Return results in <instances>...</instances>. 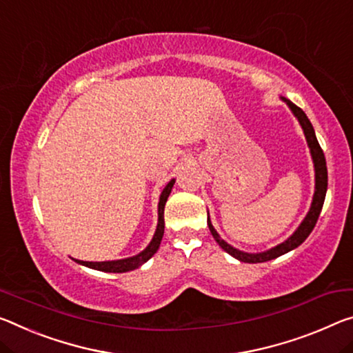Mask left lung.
<instances>
[{"instance_id": "obj_1", "label": "left lung", "mask_w": 353, "mask_h": 353, "mask_svg": "<svg viewBox=\"0 0 353 353\" xmlns=\"http://www.w3.org/2000/svg\"><path fill=\"white\" fill-rule=\"evenodd\" d=\"M281 100L289 106V110L292 111V114L297 117L299 124L301 125V128H303L307 148H310V152H311L312 163H314V194H312L310 210H307V214L303 218V221H301L300 226L295 229L292 236L288 237L284 242H281L279 245H276V247L265 250V251H261V253H247V251L234 248L232 245H229L226 240H223L220 237V234L215 231L214 225H212L210 218H207V225H209L212 236H214V239L216 240V243L220 245V247L225 250L228 254L236 257V259H239L240 262H248V264L272 261V259H275V257L286 254V253H289V251H292L297 247H300V245L307 239V236H310L312 229H314L317 218H319V215H321L323 201H325V194H327V185H328L327 161H325V155H323V150L321 149V146H319L314 128H312V124L310 122V119H307V116L305 114L303 110L299 108L297 105L290 102V100L286 97H281Z\"/></svg>"}]
</instances>
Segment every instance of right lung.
Returning <instances> with one entry per match:
<instances>
[{
    "label": "right lung",
    "instance_id": "add662e5",
    "mask_svg": "<svg viewBox=\"0 0 353 353\" xmlns=\"http://www.w3.org/2000/svg\"><path fill=\"white\" fill-rule=\"evenodd\" d=\"M176 179H171L168 182V185L163 188V192L160 194L159 199V223H157V229L152 240H150L149 245L144 248L141 253H138L132 257H125V259H116V261H103V262H88V261H78L74 259L78 264L94 268V270L99 272H108V273H124V272H130L135 270V268L141 267L144 262H148L150 257H152L157 250L160 247L161 239H163V232H165V218H163V212H165V204L168 201V196H170L172 187H174Z\"/></svg>",
    "mask_w": 353,
    "mask_h": 353
}]
</instances>
